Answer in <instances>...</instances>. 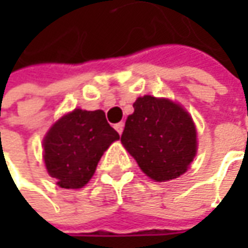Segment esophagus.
Instances as JSON below:
<instances>
[{
  "label": "esophagus",
  "mask_w": 248,
  "mask_h": 248,
  "mask_svg": "<svg viewBox=\"0 0 248 248\" xmlns=\"http://www.w3.org/2000/svg\"><path fill=\"white\" fill-rule=\"evenodd\" d=\"M114 128H116V131H117L119 134H121V132H123V129H124V123L121 121V123H117V124H114Z\"/></svg>",
  "instance_id": "34e87169"
}]
</instances>
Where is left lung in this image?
I'll use <instances>...</instances> for the list:
<instances>
[{"label":"left lung","instance_id":"left-lung-1","mask_svg":"<svg viewBox=\"0 0 248 248\" xmlns=\"http://www.w3.org/2000/svg\"><path fill=\"white\" fill-rule=\"evenodd\" d=\"M121 143L156 182L185 174L197 152L193 120L179 103L145 95L135 100Z\"/></svg>","mask_w":248,"mask_h":248}]
</instances>
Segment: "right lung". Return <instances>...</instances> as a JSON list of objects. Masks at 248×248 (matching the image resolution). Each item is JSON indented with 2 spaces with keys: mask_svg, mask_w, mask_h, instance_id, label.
<instances>
[{
  "mask_svg": "<svg viewBox=\"0 0 248 248\" xmlns=\"http://www.w3.org/2000/svg\"><path fill=\"white\" fill-rule=\"evenodd\" d=\"M120 139L103 110L74 109L62 116L43 142L48 174L64 189H80L88 184L103 152Z\"/></svg>",
  "mask_w": 248,
  "mask_h": 248,
  "instance_id": "1",
  "label": "right lung"
}]
</instances>
